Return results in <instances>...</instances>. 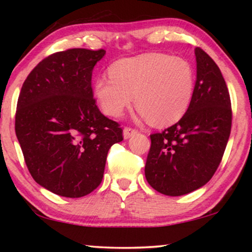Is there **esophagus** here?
I'll return each mask as SVG.
<instances>
[{"label": "esophagus", "instance_id": "34e87169", "mask_svg": "<svg viewBox=\"0 0 252 252\" xmlns=\"http://www.w3.org/2000/svg\"><path fill=\"white\" fill-rule=\"evenodd\" d=\"M136 133H137V129L130 128V127H125V128H124V132H123L124 137H125V139H129L130 136H133L134 134H136Z\"/></svg>", "mask_w": 252, "mask_h": 252}]
</instances>
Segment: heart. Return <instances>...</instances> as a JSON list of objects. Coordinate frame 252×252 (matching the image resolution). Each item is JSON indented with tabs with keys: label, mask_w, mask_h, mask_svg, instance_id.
Returning a JSON list of instances; mask_svg holds the SVG:
<instances>
[{
	"label": "heart",
	"mask_w": 252,
	"mask_h": 252,
	"mask_svg": "<svg viewBox=\"0 0 252 252\" xmlns=\"http://www.w3.org/2000/svg\"><path fill=\"white\" fill-rule=\"evenodd\" d=\"M110 77L95 81L94 95L102 111L120 117L135 101L143 118L155 126L179 122L190 105L195 88L191 65L166 54H143L113 63Z\"/></svg>",
	"instance_id": "1"
}]
</instances>
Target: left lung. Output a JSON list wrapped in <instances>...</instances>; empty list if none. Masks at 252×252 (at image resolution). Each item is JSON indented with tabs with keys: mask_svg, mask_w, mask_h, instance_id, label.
Returning <instances> with one entry per match:
<instances>
[{
	"mask_svg": "<svg viewBox=\"0 0 252 252\" xmlns=\"http://www.w3.org/2000/svg\"><path fill=\"white\" fill-rule=\"evenodd\" d=\"M195 56L197 74L187 112L173 126L150 135L144 173L155 190L167 196L189 194L210 181L232 128L229 93L218 65L201 48Z\"/></svg>",
	"mask_w": 252,
	"mask_h": 252,
	"instance_id": "8db88e82",
	"label": "left lung"
}]
</instances>
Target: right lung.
<instances>
[{"mask_svg":"<svg viewBox=\"0 0 252 252\" xmlns=\"http://www.w3.org/2000/svg\"><path fill=\"white\" fill-rule=\"evenodd\" d=\"M104 49L74 48L40 62L24 81L15 129L31 175L54 194L77 198L101 184L108 151L124 140L93 97V68Z\"/></svg>","mask_w":252,"mask_h":252,"instance_id":"obj_1","label":"right lung"}]
</instances>
